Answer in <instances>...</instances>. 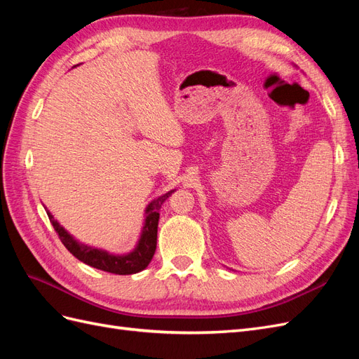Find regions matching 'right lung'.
<instances>
[{"mask_svg":"<svg viewBox=\"0 0 359 359\" xmlns=\"http://www.w3.org/2000/svg\"><path fill=\"white\" fill-rule=\"evenodd\" d=\"M173 190L163 194V196L149 202L145 208L144 214V227L140 231V236L132 252L124 255H115L109 253L107 250L95 248L88 244H83L76 240L73 235H70L64 227L53 219V215L48 211V217L53 226V229L58 233L61 243L64 244L69 252L79 259L81 262L90 265L93 268H97L100 271H106V273L118 274V276H130L144 271L153 259L157 247V226L160 219V208L163 202H165Z\"/></svg>","mask_w":359,"mask_h":359,"instance_id":"right-lung-1","label":"right lung"}]
</instances>
